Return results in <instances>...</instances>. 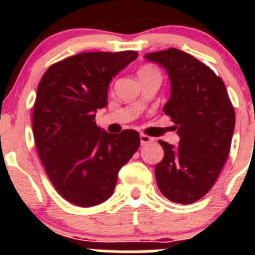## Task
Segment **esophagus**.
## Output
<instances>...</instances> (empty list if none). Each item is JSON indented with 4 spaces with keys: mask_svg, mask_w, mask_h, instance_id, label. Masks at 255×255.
I'll use <instances>...</instances> for the list:
<instances>
[{
    "mask_svg": "<svg viewBox=\"0 0 255 255\" xmlns=\"http://www.w3.org/2000/svg\"><path fill=\"white\" fill-rule=\"evenodd\" d=\"M150 141H153V138H150V136H148V135L140 134V143H141V145H144V144H147V143H150Z\"/></svg>",
    "mask_w": 255,
    "mask_h": 255,
    "instance_id": "obj_1",
    "label": "esophagus"
}]
</instances>
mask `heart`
Returning <instances> with one entry per match:
<instances>
[{
  "instance_id": "1",
  "label": "heart",
  "mask_w": 255,
  "mask_h": 255,
  "mask_svg": "<svg viewBox=\"0 0 255 255\" xmlns=\"http://www.w3.org/2000/svg\"><path fill=\"white\" fill-rule=\"evenodd\" d=\"M152 71H155V70L153 69V67L143 66L140 70H139V75H140V74H144V73H152Z\"/></svg>"
}]
</instances>
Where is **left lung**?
Masks as SVG:
<instances>
[{"label": "left lung", "instance_id": "obj_1", "mask_svg": "<svg viewBox=\"0 0 255 255\" xmlns=\"http://www.w3.org/2000/svg\"><path fill=\"white\" fill-rule=\"evenodd\" d=\"M144 58L168 74L171 94L163 112L180 138L176 147L159 140L164 155L155 166L157 185L171 202L194 203L215 185L229 157L235 111L222 79L186 52L168 48Z\"/></svg>", "mask_w": 255, "mask_h": 255}]
</instances>
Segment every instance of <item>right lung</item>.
Segmentation results:
<instances>
[{
  "label": "right lung",
  "mask_w": 255,
  "mask_h": 255,
  "mask_svg": "<svg viewBox=\"0 0 255 255\" xmlns=\"http://www.w3.org/2000/svg\"><path fill=\"white\" fill-rule=\"evenodd\" d=\"M138 52H85L48 67L33 108L35 147L56 190L79 207L103 203L117 175L139 148L138 131L110 134L96 125L111 79Z\"/></svg>",
  "instance_id": "obj_1"
}]
</instances>
